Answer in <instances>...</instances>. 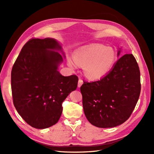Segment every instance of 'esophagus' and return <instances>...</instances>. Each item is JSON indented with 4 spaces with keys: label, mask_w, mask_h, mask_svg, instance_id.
Returning <instances> with one entry per match:
<instances>
[{
    "label": "esophagus",
    "mask_w": 154,
    "mask_h": 154,
    "mask_svg": "<svg viewBox=\"0 0 154 154\" xmlns=\"http://www.w3.org/2000/svg\"><path fill=\"white\" fill-rule=\"evenodd\" d=\"M82 84H83V80H82V79L79 78L78 83V87H80Z\"/></svg>",
    "instance_id": "1"
}]
</instances>
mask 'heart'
I'll return each instance as SVG.
<instances>
[{"instance_id": "heart-1", "label": "heart", "mask_w": 154, "mask_h": 154, "mask_svg": "<svg viewBox=\"0 0 154 154\" xmlns=\"http://www.w3.org/2000/svg\"><path fill=\"white\" fill-rule=\"evenodd\" d=\"M116 59V53L111 48L103 45H94L83 48L75 51L74 60L68 59L71 67L74 62L83 66L85 75L91 80H96L105 76L112 67Z\"/></svg>"}]
</instances>
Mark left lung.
Instances as JSON below:
<instances>
[{
	"instance_id": "obj_1",
	"label": "left lung",
	"mask_w": 154,
	"mask_h": 154,
	"mask_svg": "<svg viewBox=\"0 0 154 154\" xmlns=\"http://www.w3.org/2000/svg\"><path fill=\"white\" fill-rule=\"evenodd\" d=\"M83 82L80 87L83 110L92 125L114 127L130 118L141 92L140 71L133 54L121 57L101 80Z\"/></svg>"
}]
</instances>
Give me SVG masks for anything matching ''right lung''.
<instances>
[{
	"label": "right lung",
	"mask_w": 154,
	"mask_h": 154,
	"mask_svg": "<svg viewBox=\"0 0 154 154\" xmlns=\"http://www.w3.org/2000/svg\"><path fill=\"white\" fill-rule=\"evenodd\" d=\"M61 49L53 38H31L23 46L13 66V104L32 127L43 129L57 123L63 101L77 88L76 75L63 76L58 71L63 57L51 49Z\"/></svg>",
	"instance_id": "obj_1"
}]
</instances>
